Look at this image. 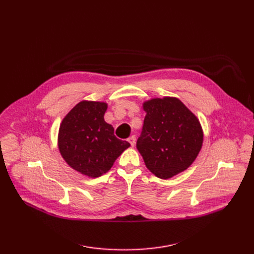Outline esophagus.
<instances>
[{
	"instance_id": "esophagus-1",
	"label": "esophagus",
	"mask_w": 254,
	"mask_h": 254,
	"mask_svg": "<svg viewBox=\"0 0 254 254\" xmlns=\"http://www.w3.org/2000/svg\"><path fill=\"white\" fill-rule=\"evenodd\" d=\"M127 141L129 142V144L132 146V147H134L135 144H136V137H135V136H130V137L127 139Z\"/></svg>"
}]
</instances>
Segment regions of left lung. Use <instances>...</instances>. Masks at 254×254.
<instances>
[{
  "mask_svg": "<svg viewBox=\"0 0 254 254\" xmlns=\"http://www.w3.org/2000/svg\"><path fill=\"white\" fill-rule=\"evenodd\" d=\"M146 112L137 149L147 169L169 179L194 162L203 146V128L197 117L179 99L155 98L143 103Z\"/></svg>",
  "mask_w": 254,
  "mask_h": 254,
  "instance_id": "obj_1",
  "label": "left lung"
}]
</instances>
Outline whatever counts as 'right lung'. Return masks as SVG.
<instances>
[{"label":"right lung","mask_w":254,"mask_h":254,"mask_svg":"<svg viewBox=\"0 0 254 254\" xmlns=\"http://www.w3.org/2000/svg\"><path fill=\"white\" fill-rule=\"evenodd\" d=\"M107 107L104 102H79L64 117L59 129V150L64 162L90 178L108 172L130 146L117 139L113 127L105 122Z\"/></svg>","instance_id":"add662e5"}]
</instances>
